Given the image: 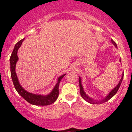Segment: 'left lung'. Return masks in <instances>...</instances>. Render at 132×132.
I'll return each mask as SVG.
<instances>
[{
	"label": "left lung",
	"mask_w": 132,
	"mask_h": 132,
	"mask_svg": "<svg viewBox=\"0 0 132 132\" xmlns=\"http://www.w3.org/2000/svg\"><path fill=\"white\" fill-rule=\"evenodd\" d=\"M111 41H112V43L113 45L115 46V47L118 48L117 47L116 43L114 42L112 39H111ZM119 61L121 62V59H119ZM123 76H124V73H123V74H122L121 78V80H119V83L118 84V85H117V86H116V87H114L113 89H112L111 91H110V92H109V93L107 94V96L105 97V98H103V99H102V100H96L93 99V98H90L88 95H87V94L85 93L84 90L83 86H82V79H81L80 77H79V86H80V91L81 96H82V98H83L84 100H85L86 102H89V103H91V104H99V103H104V102H107L108 100H109L110 98H112V97L114 96L117 93L118 89H119V87H120L121 84V82H122V80H123Z\"/></svg>",
	"instance_id": "obj_1"
}]
</instances>
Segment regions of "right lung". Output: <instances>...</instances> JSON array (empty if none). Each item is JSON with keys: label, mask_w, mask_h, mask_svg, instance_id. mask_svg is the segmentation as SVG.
I'll list each match as a JSON object with an SVG mask.
<instances>
[{"label": "right lung", "mask_w": 132, "mask_h": 132, "mask_svg": "<svg viewBox=\"0 0 132 132\" xmlns=\"http://www.w3.org/2000/svg\"><path fill=\"white\" fill-rule=\"evenodd\" d=\"M23 40H24V39H21L20 41H19L16 44L11 55L10 57V59H9L11 66V77L12 80H13V85H14V88L18 92V94L21 96L23 97L27 102H29L30 104L34 105H48L54 103L57 98H58L59 83L61 79L66 75V74H63L59 77L57 78V82L54 86V89L52 90V91L48 94L41 95V94H34V93H29V92L25 90L20 84L15 71L16 64V62L18 60L17 53H18V49L22 45Z\"/></svg>", "instance_id": "right-lung-1"}]
</instances>
